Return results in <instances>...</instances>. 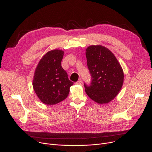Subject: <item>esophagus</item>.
<instances>
[{
    "mask_svg": "<svg viewBox=\"0 0 152 152\" xmlns=\"http://www.w3.org/2000/svg\"><path fill=\"white\" fill-rule=\"evenodd\" d=\"M76 84H78V85H81V86H83V81H77L76 83Z\"/></svg>",
    "mask_w": 152,
    "mask_h": 152,
    "instance_id": "1",
    "label": "esophagus"
}]
</instances>
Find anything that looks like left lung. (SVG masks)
Returning <instances> with one entry per match:
<instances>
[{
    "mask_svg": "<svg viewBox=\"0 0 152 152\" xmlns=\"http://www.w3.org/2000/svg\"><path fill=\"white\" fill-rule=\"evenodd\" d=\"M87 65L91 75L90 86L84 83L87 95L99 104L112 100L121 89L123 70L114 54L100 45L86 49Z\"/></svg>",
    "mask_w": 152,
    "mask_h": 152,
    "instance_id": "obj_1",
    "label": "left lung"
}]
</instances>
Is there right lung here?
I'll list each match as a JSON object with an SVG mask.
<instances>
[{"label":"right lung","mask_w":152,"mask_h":152,"mask_svg":"<svg viewBox=\"0 0 152 152\" xmlns=\"http://www.w3.org/2000/svg\"><path fill=\"white\" fill-rule=\"evenodd\" d=\"M64 52L55 49L46 53L35 70L33 86L38 98L46 105H55L65 100L73 83L61 67Z\"/></svg>","instance_id":"add662e5"}]
</instances>
